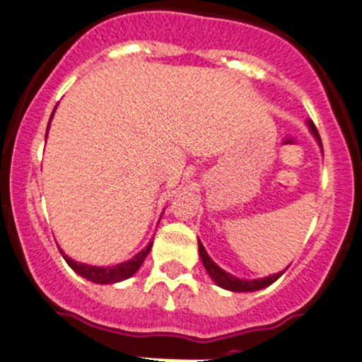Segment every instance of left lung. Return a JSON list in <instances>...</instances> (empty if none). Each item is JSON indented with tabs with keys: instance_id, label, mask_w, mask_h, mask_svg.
<instances>
[{
	"instance_id": "obj_1",
	"label": "left lung",
	"mask_w": 362,
	"mask_h": 362,
	"mask_svg": "<svg viewBox=\"0 0 362 362\" xmlns=\"http://www.w3.org/2000/svg\"><path fill=\"white\" fill-rule=\"evenodd\" d=\"M308 129L312 131L313 138H315L317 144H319L320 148H322V141H320L319 131H317V127L313 126L312 120H308ZM198 249H199V257H202V262H203L204 269H206V273L210 275V279L214 280V282L217 284L218 287H222V289L233 291V293H254V291L264 289V287L272 286L273 282H276V280H279L280 276L284 275V272H286V269H284V272L275 273V275L264 276V279H254V280L238 279V276H235V275H231V273L224 272V269H222L218 264H215V262L211 261L210 255L206 254V250H204L203 243L199 242V240H198Z\"/></svg>"
}]
</instances>
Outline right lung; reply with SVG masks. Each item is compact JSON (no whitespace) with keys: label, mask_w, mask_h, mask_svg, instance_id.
Wrapping results in <instances>:
<instances>
[{"label":"right lung","mask_w":362,"mask_h":362,"mask_svg":"<svg viewBox=\"0 0 362 362\" xmlns=\"http://www.w3.org/2000/svg\"><path fill=\"white\" fill-rule=\"evenodd\" d=\"M54 110H56V108H54ZM52 115H54V112H52ZM52 115H50V120H52ZM50 120H49V126H50ZM47 131H49V127H47ZM45 140H47V134H45ZM151 249H152V242L148 243L144 250L138 252L134 257H131L129 261L120 262V264H115V266L83 264V262H76V261H73L71 257H68L61 247H59V252H61V255L64 257V261L68 262L69 268H71L76 275L83 276V279H87L89 282H94V284H117V282H122V280L129 279V276H133L134 273L140 269V266L144 264L145 257H147Z\"/></svg>","instance_id":"add662e5"}]
</instances>
